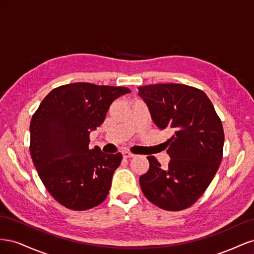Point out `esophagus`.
Instances as JSON below:
<instances>
[{
	"label": "esophagus",
	"mask_w": 254,
	"mask_h": 254,
	"mask_svg": "<svg viewBox=\"0 0 254 254\" xmlns=\"http://www.w3.org/2000/svg\"><path fill=\"white\" fill-rule=\"evenodd\" d=\"M122 155H123V157L126 158V159H127V158H133V157H134L133 153H131V152L128 151V150H124V151H123Z\"/></svg>",
	"instance_id": "34e87169"
}]
</instances>
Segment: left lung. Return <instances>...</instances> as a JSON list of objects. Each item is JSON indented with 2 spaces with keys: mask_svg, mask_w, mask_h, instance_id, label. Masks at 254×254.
Listing matches in <instances>:
<instances>
[{
  "mask_svg": "<svg viewBox=\"0 0 254 254\" xmlns=\"http://www.w3.org/2000/svg\"><path fill=\"white\" fill-rule=\"evenodd\" d=\"M159 129H168L171 161L166 170L148 156L149 170L140 177L144 196L166 211H181L194 204L216 174L222 159L224 128L203 91L180 83L139 87Z\"/></svg>",
  "mask_w": 254,
  "mask_h": 254,
  "instance_id": "1",
  "label": "left lung"
}]
</instances>
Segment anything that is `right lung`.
Here are the masks:
<instances>
[{
	"label": "right lung",
	"instance_id": "1",
	"mask_svg": "<svg viewBox=\"0 0 254 254\" xmlns=\"http://www.w3.org/2000/svg\"><path fill=\"white\" fill-rule=\"evenodd\" d=\"M125 87L74 82L52 90L30 121L29 151L44 187L60 204L84 211L109 193L122 153L89 148L90 132L103 124Z\"/></svg>",
	"mask_w": 254,
	"mask_h": 254
}]
</instances>
